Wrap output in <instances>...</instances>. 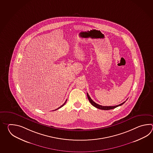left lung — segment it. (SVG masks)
I'll return each mask as SVG.
<instances>
[{
  "label": "left lung",
  "instance_id": "1",
  "mask_svg": "<svg viewBox=\"0 0 153 153\" xmlns=\"http://www.w3.org/2000/svg\"><path fill=\"white\" fill-rule=\"evenodd\" d=\"M87 96H88V100L90 101V102L91 103V104L93 106H94V107L97 108L98 109H102V110H110V109H114L115 108L119 106H120L121 105H123L125 102H124L121 104H119V105H115V106H102V105H99V104L96 103L94 101L91 99V97H90V96L88 94V93H87Z\"/></svg>",
  "mask_w": 153,
  "mask_h": 153
}]
</instances>
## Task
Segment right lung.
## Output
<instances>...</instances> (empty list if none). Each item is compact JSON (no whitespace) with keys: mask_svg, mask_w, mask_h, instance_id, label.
Here are the masks:
<instances>
[{"mask_svg":"<svg viewBox=\"0 0 153 153\" xmlns=\"http://www.w3.org/2000/svg\"><path fill=\"white\" fill-rule=\"evenodd\" d=\"M66 101H67V100H66V101H65V103H63V104H62V105H61V106H60V107H59L58 108H57V109H55V111H56V110H57V109H59V108H61L62 107H63V105H65V103H66Z\"/></svg>","mask_w":153,"mask_h":153,"instance_id":"1","label":"right lung"}]
</instances>
